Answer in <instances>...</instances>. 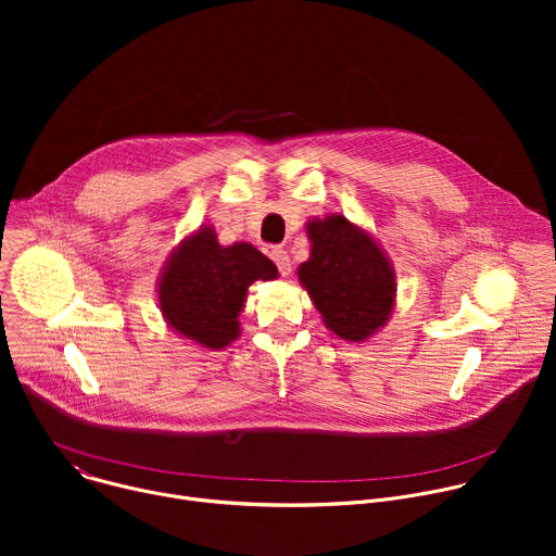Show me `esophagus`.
<instances>
[{"label": "esophagus", "instance_id": "esophagus-1", "mask_svg": "<svg viewBox=\"0 0 556 556\" xmlns=\"http://www.w3.org/2000/svg\"><path fill=\"white\" fill-rule=\"evenodd\" d=\"M270 260L277 264V270H279L283 277L290 275V270H292V268H290V266H292V264H290V255H288L281 247H273Z\"/></svg>", "mask_w": 556, "mask_h": 556}]
</instances>
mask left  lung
Returning a JSON list of instances; mask_svg holds the SVG:
<instances>
[{"label":"left lung","instance_id":"1","mask_svg":"<svg viewBox=\"0 0 556 556\" xmlns=\"http://www.w3.org/2000/svg\"><path fill=\"white\" fill-rule=\"evenodd\" d=\"M312 253L299 279L328 328L348 341L374 334L393 305V270L371 237L334 215L307 224Z\"/></svg>","mask_w":556,"mask_h":556}]
</instances>
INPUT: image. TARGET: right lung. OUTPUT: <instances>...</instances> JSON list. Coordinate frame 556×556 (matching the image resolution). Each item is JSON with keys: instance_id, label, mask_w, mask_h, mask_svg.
I'll return each mask as SVG.
<instances>
[{"instance_id": "obj_1", "label": "right lung", "mask_w": 556, "mask_h": 556, "mask_svg": "<svg viewBox=\"0 0 556 556\" xmlns=\"http://www.w3.org/2000/svg\"><path fill=\"white\" fill-rule=\"evenodd\" d=\"M275 264L251 244L219 247L211 228H200L169 260L161 279V307L187 339L219 350L240 334L237 316L255 279H275Z\"/></svg>"}]
</instances>
